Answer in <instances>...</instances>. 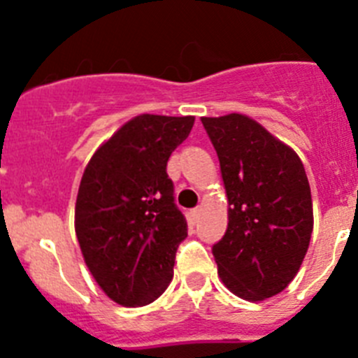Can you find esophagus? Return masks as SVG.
<instances>
[{"label": "esophagus", "mask_w": 358, "mask_h": 358, "mask_svg": "<svg viewBox=\"0 0 358 358\" xmlns=\"http://www.w3.org/2000/svg\"><path fill=\"white\" fill-rule=\"evenodd\" d=\"M201 208H195V210H192L189 211V220H192V222H197L199 220V217H201Z\"/></svg>", "instance_id": "1"}]
</instances>
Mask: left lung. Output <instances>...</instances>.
<instances>
[{
	"instance_id": "left-lung-1",
	"label": "left lung",
	"mask_w": 358,
	"mask_h": 358,
	"mask_svg": "<svg viewBox=\"0 0 358 358\" xmlns=\"http://www.w3.org/2000/svg\"><path fill=\"white\" fill-rule=\"evenodd\" d=\"M217 150L227 229L213 245L218 276L235 296L264 301L289 287L314 229L308 177L296 152L238 113L201 118Z\"/></svg>"
}]
</instances>
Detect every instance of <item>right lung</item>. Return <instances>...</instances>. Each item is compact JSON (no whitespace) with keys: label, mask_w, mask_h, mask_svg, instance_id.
Returning a JSON list of instances; mask_svg holds the SVG:
<instances>
[{"label":"right lung","mask_w":358,"mask_h":358,"mask_svg":"<svg viewBox=\"0 0 358 358\" xmlns=\"http://www.w3.org/2000/svg\"><path fill=\"white\" fill-rule=\"evenodd\" d=\"M194 122V116H136L85 166L75 233L94 281L118 305H148L172 281L188 226L173 202L166 163Z\"/></svg>","instance_id":"right-lung-1"}]
</instances>
